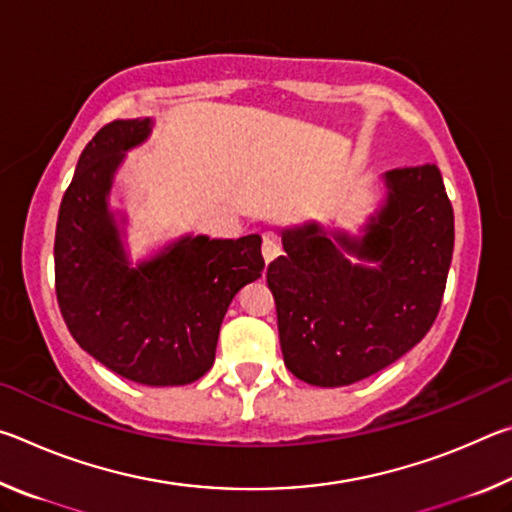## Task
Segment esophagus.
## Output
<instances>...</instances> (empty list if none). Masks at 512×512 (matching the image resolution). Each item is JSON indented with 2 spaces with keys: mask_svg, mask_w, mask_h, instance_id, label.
Returning a JSON list of instances; mask_svg holds the SVG:
<instances>
[{
  "mask_svg": "<svg viewBox=\"0 0 512 512\" xmlns=\"http://www.w3.org/2000/svg\"><path fill=\"white\" fill-rule=\"evenodd\" d=\"M282 253V246H280V241H277L273 235H264V244H262V255H264V259H266V264L268 262H273V259Z\"/></svg>",
  "mask_w": 512,
  "mask_h": 512,
  "instance_id": "1",
  "label": "esophagus"
}]
</instances>
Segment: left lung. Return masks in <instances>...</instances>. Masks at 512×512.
<instances>
[{"label": "left lung", "instance_id": "obj_1", "mask_svg": "<svg viewBox=\"0 0 512 512\" xmlns=\"http://www.w3.org/2000/svg\"><path fill=\"white\" fill-rule=\"evenodd\" d=\"M381 180L386 196L359 235L293 225L282 230L287 255L268 264L284 366L307 384L336 388L375 375L438 316L454 253L443 176L422 164Z\"/></svg>", "mask_w": 512, "mask_h": 512}]
</instances>
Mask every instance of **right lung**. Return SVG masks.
<instances>
[{
	"label": "right lung",
	"instance_id": "right-lung-1",
	"mask_svg": "<svg viewBox=\"0 0 512 512\" xmlns=\"http://www.w3.org/2000/svg\"><path fill=\"white\" fill-rule=\"evenodd\" d=\"M153 121L119 119L85 146L56 223V296L74 341L124 379L185 386L214 363L232 298L262 277V237L185 235L133 264L110 189Z\"/></svg>",
	"mask_w": 512,
	"mask_h": 512
}]
</instances>
